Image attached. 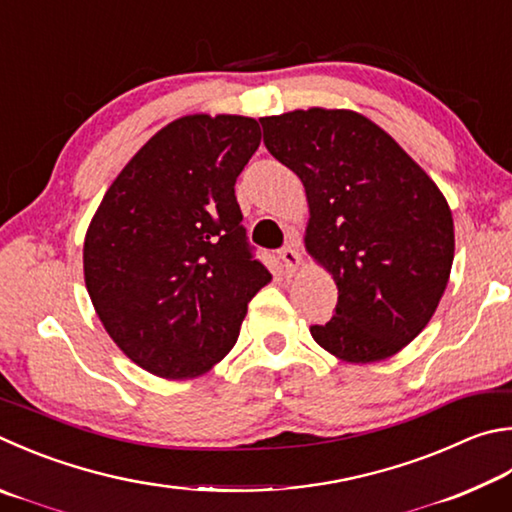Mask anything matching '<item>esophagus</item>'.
Returning a JSON list of instances; mask_svg holds the SVG:
<instances>
[{"instance_id": "34e87169", "label": "esophagus", "mask_w": 512, "mask_h": 512, "mask_svg": "<svg viewBox=\"0 0 512 512\" xmlns=\"http://www.w3.org/2000/svg\"><path fill=\"white\" fill-rule=\"evenodd\" d=\"M280 259H282V264L286 268V273H293L297 264H300V253H297V248L293 244H286L280 250Z\"/></svg>"}]
</instances>
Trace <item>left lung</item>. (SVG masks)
Wrapping results in <instances>:
<instances>
[{
  "label": "left lung",
  "mask_w": 512,
  "mask_h": 512,
  "mask_svg": "<svg viewBox=\"0 0 512 512\" xmlns=\"http://www.w3.org/2000/svg\"><path fill=\"white\" fill-rule=\"evenodd\" d=\"M264 145L309 199L306 250L333 275V318L313 324L320 347L376 362L425 329L448 286L454 224L436 183L392 136L347 109L259 118Z\"/></svg>",
  "instance_id": "1"
}]
</instances>
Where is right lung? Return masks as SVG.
<instances>
[{
    "label": "right lung",
    "instance_id": "add662e5",
    "mask_svg": "<svg viewBox=\"0 0 512 512\" xmlns=\"http://www.w3.org/2000/svg\"><path fill=\"white\" fill-rule=\"evenodd\" d=\"M259 143L255 118L174 120L125 165L91 219L89 297L111 340L150 374L179 380L217 365L271 282L235 197Z\"/></svg>",
    "mask_w": 512,
    "mask_h": 512
}]
</instances>
